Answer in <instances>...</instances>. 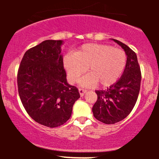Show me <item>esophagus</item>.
Returning a JSON list of instances; mask_svg holds the SVG:
<instances>
[{"label":"esophagus","instance_id":"34e87169","mask_svg":"<svg viewBox=\"0 0 159 159\" xmlns=\"http://www.w3.org/2000/svg\"><path fill=\"white\" fill-rule=\"evenodd\" d=\"M87 90L84 89H79V93H80V95L83 96L86 92H87Z\"/></svg>","mask_w":159,"mask_h":159}]
</instances>
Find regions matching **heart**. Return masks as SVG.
I'll use <instances>...</instances> for the list:
<instances>
[{
    "label": "heart",
    "instance_id": "obj_1",
    "mask_svg": "<svg viewBox=\"0 0 159 159\" xmlns=\"http://www.w3.org/2000/svg\"><path fill=\"white\" fill-rule=\"evenodd\" d=\"M127 56L122 49L103 44H85L75 54L64 56L63 65L68 80L75 83L86 72L89 75L81 81L84 86L98 83L108 87L117 81L125 68Z\"/></svg>",
    "mask_w": 159,
    "mask_h": 159
}]
</instances>
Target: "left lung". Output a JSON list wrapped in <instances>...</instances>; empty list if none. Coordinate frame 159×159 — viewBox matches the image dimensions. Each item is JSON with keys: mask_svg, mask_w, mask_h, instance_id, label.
Wrapping results in <instances>:
<instances>
[{"mask_svg": "<svg viewBox=\"0 0 159 159\" xmlns=\"http://www.w3.org/2000/svg\"><path fill=\"white\" fill-rule=\"evenodd\" d=\"M125 51V68L121 78L106 90H96L98 100L92 108L94 117L105 124H115L125 118L135 105L140 91L142 73L135 52L114 39Z\"/></svg>", "mask_w": 159, "mask_h": 159, "instance_id": "obj_1", "label": "left lung"}]
</instances>
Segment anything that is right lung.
I'll list each match as a JSON object with an SVG mask.
<instances>
[{
  "instance_id": "add662e5",
  "label": "right lung",
  "mask_w": 159,
  "mask_h": 159,
  "mask_svg": "<svg viewBox=\"0 0 159 159\" xmlns=\"http://www.w3.org/2000/svg\"><path fill=\"white\" fill-rule=\"evenodd\" d=\"M62 41L47 40L25 52L17 71L18 94L32 119L49 128L62 125L70 118L78 89L66 79Z\"/></svg>"
}]
</instances>
